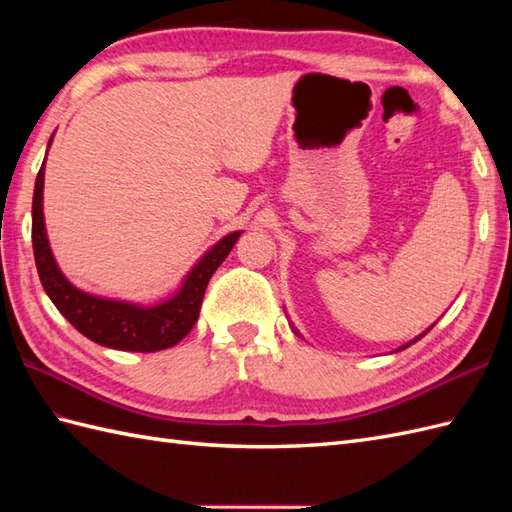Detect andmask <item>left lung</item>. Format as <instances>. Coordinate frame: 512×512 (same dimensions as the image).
<instances>
[{"instance_id": "8db88e82", "label": "left lung", "mask_w": 512, "mask_h": 512, "mask_svg": "<svg viewBox=\"0 0 512 512\" xmlns=\"http://www.w3.org/2000/svg\"><path fill=\"white\" fill-rule=\"evenodd\" d=\"M431 328H433V325H431ZM431 328H429V330H431ZM292 330H295V332H297V328H295V325H292ZM429 330H424V332H422V334H420V336H416V339H413V341H409V343H407V345H402V347H398V350H405V347H409V345H411V343H416V341H420V339H422V336H424V334H427V332H429ZM297 334H299V332H297Z\"/></svg>"}]
</instances>
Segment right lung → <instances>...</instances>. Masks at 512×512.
<instances>
[{"mask_svg": "<svg viewBox=\"0 0 512 512\" xmlns=\"http://www.w3.org/2000/svg\"><path fill=\"white\" fill-rule=\"evenodd\" d=\"M43 169H46V158L37 173L35 195H32V250H35L41 286L57 310L83 336L112 350L160 352L180 343L200 317L206 284L231 253L242 231L228 233L213 244L182 279L180 288L154 306L92 295L70 284L52 255L46 220H43Z\"/></svg>", "mask_w": 512, "mask_h": 512, "instance_id": "right-lung-1", "label": "right lung"}]
</instances>
